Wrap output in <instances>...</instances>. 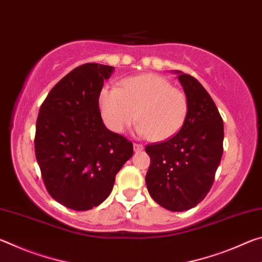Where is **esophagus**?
I'll return each mask as SVG.
<instances>
[{
	"label": "esophagus",
	"instance_id": "34e87169",
	"mask_svg": "<svg viewBox=\"0 0 262 262\" xmlns=\"http://www.w3.org/2000/svg\"><path fill=\"white\" fill-rule=\"evenodd\" d=\"M144 149V147H143V144H141V143H134V151L135 152H140V151H142V150Z\"/></svg>",
	"mask_w": 262,
	"mask_h": 262
}]
</instances>
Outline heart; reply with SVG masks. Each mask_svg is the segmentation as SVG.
I'll list each match as a JSON object with an SVG mask.
<instances>
[{
    "mask_svg": "<svg viewBox=\"0 0 262 262\" xmlns=\"http://www.w3.org/2000/svg\"><path fill=\"white\" fill-rule=\"evenodd\" d=\"M99 106L106 125L113 132L121 134L139 118L137 133L157 142L173 137L188 114L184 92L155 74L127 78L121 88L104 86Z\"/></svg>",
    "mask_w": 262,
    "mask_h": 262,
    "instance_id": "1",
    "label": "heart"
}]
</instances>
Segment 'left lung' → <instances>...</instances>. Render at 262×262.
<instances>
[{
  "instance_id": "obj_1",
  "label": "left lung",
  "mask_w": 262,
  "mask_h": 262,
  "mask_svg": "<svg viewBox=\"0 0 262 262\" xmlns=\"http://www.w3.org/2000/svg\"><path fill=\"white\" fill-rule=\"evenodd\" d=\"M188 99L181 129L161 143L145 147L150 166L149 194L159 206L184 211L199 205L209 192L223 154V119L196 78L177 70Z\"/></svg>"
}]
</instances>
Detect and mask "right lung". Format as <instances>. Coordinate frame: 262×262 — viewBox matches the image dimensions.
<instances>
[{"mask_svg":"<svg viewBox=\"0 0 262 262\" xmlns=\"http://www.w3.org/2000/svg\"><path fill=\"white\" fill-rule=\"evenodd\" d=\"M111 66L85 63L57 82L39 110L34 150L47 192L61 205L89 210L106 200L133 143L101 120L99 94Z\"/></svg>","mask_w":262,"mask_h":262,"instance_id":"obj_1","label":"right lung"}]
</instances>
